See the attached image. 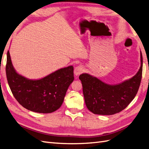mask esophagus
<instances>
[{"mask_svg": "<svg viewBox=\"0 0 149 149\" xmlns=\"http://www.w3.org/2000/svg\"><path fill=\"white\" fill-rule=\"evenodd\" d=\"M83 71H84V68L82 66H78L74 69V73L76 76H78L83 73Z\"/></svg>", "mask_w": 149, "mask_h": 149, "instance_id": "esophagus-1", "label": "esophagus"}]
</instances>
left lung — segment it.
Instances as JSON below:
<instances>
[{"mask_svg":"<svg viewBox=\"0 0 149 149\" xmlns=\"http://www.w3.org/2000/svg\"><path fill=\"white\" fill-rule=\"evenodd\" d=\"M141 66L137 74L129 80L109 85L86 73L79 76L86 106L94 114L112 115L124 110L136 96L142 75Z\"/></svg>","mask_w":149,"mask_h":149,"instance_id":"obj_1","label":"left lung"}]
</instances>
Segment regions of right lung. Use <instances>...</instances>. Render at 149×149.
Returning a JSON list of instances; mask_svg holds the SVG:
<instances>
[{"label":"right lung","mask_w":149,"mask_h":149,"mask_svg":"<svg viewBox=\"0 0 149 149\" xmlns=\"http://www.w3.org/2000/svg\"><path fill=\"white\" fill-rule=\"evenodd\" d=\"M6 71L8 84L16 100L25 109L38 113H51L59 109L68 88L74 80L72 66L58 70L40 79L26 78L13 68L9 51Z\"/></svg>","instance_id":"add662e5"}]
</instances>
